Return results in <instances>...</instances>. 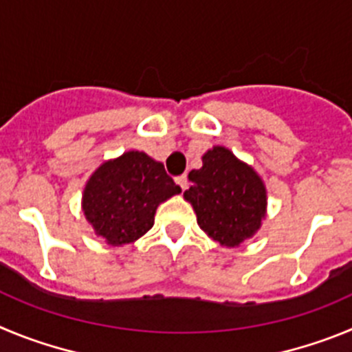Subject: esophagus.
<instances>
[{
	"label": "esophagus",
	"instance_id": "1",
	"mask_svg": "<svg viewBox=\"0 0 352 352\" xmlns=\"http://www.w3.org/2000/svg\"><path fill=\"white\" fill-rule=\"evenodd\" d=\"M175 182L179 184V188L182 189V191H184V189H188V184H189V182H188V175H180V177H177Z\"/></svg>",
	"mask_w": 352,
	"mask_h": 352
}]
</instances>
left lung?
Returning a JSON list of instances; mask_svg holds the SVG:
<instances>
[{
    "label": "left lung",
    "instance_id": "8db88e82",
    "mask_svg": "<svg viewBox=\"0 0 352 352\" xmlns=\"http://www.w3.org/2000/svg\"><path fill=\"white\" fill-rule=\"evenodd\" d=\"M204 166L189 172L184 192L196 212L198 226L224 247H239L254 236L267 215V188L252 166L230 148L215 145L201 157Z\"/></svg>",
    "mask_w": 352,
    "mask_h": 352
}]
</instances>
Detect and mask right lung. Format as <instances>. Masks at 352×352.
I'll use <instances>...</instances> for the list:
<instances>
[{
	"instance_id": "1",
	"label": "right lung",
	"mask_w": 352,
	"mask_h": 352,
	"mask_svg": "<svg viewBox=\"0 0 352 352\" xmlns=\"http://www.w3.org/2000/svg\"><path fill=\"white\" fill-rule=\"evenodd\" d=\"M179 192L163 163L129 151L105 161L89 177L82 210L94 233L109 245H126L145 235L153 228L157 205Z\"/></svg>"
}]
</instances>
